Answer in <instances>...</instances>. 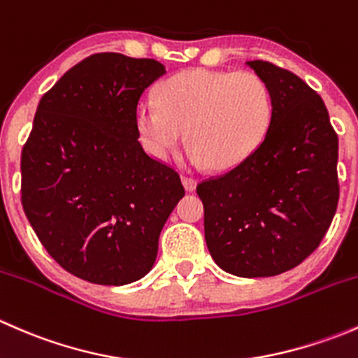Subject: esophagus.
Segmentation results:
<instances>
[{
	"label": "esophagus",
	"instance_id": "esophagus-1",
	"mask_svg": "<svg viewBox=\"0 0 358 358\" xmlns=\"http://www.w3.org/2000/svg\"><path fill=\"white\" fill-rule=\"evenodd\" d=\"M182 183H183V187H185L187 192H194L197 187V180L192 178V176H183Z\"/></svg>",
	"mask_w": 358,
	"mask_h": 358
}]
</instances>
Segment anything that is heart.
Here are the masks:
<instances>
[{
  "label": "heart",
  "instance_id": "1",
  "mask_svg": "<svg viewBox=\"0 0 358 358\" xmlns=\"http://www.w3.org/2000/svg\"><path fill=\"white\" fill-rule=\"evenodd\" d=\"M272 119L265 81L249 71L190 69L169 78L159 100L145 99L135 110L147 152L168 161L183 142L196 168L230 171L262 145Z\"/></svg>",
  "mask_w": 358,
  "mask_h": 358
}]
</instances>
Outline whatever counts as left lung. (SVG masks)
<instances>
[{"label": "left lung", "instance_id": "8db88e82", "mask_svg": "<svg viewBox=\"0 0 358 358\" xmlns=\"http://www.w3.org/2000/svg\"><path fill=\"white\" fill-rule=\"evenodd\" d=\"M265 81L272 119L262 145L227 175L197 185L216 265L272 277L319 248L338 208V135L324 100L292 72L246 62Z\"/></svg>", "mask_w": 358, "mask_h": 358}]
</instances>
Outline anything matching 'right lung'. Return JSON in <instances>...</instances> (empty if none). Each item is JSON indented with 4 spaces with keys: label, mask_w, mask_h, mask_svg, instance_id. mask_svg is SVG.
I'll list each match as a JSON object with an SVG mask.
<instances>
[{
    "label": "right lung",
    "mask_w": 358,
    "mask_h": 358,
    "mask_svg": "<svg viewBox=\"0 0 358 358\" xmlns=\"http://www.w3.org/2000/svg\"><path fill=\"white\" fill-rule=\"evenodd\" d=\"M164 74L157 60L96 53L39 100L20 161L22 206L50 256L79 279L124 286L147 275L185 196L178 173L138 142V100Z\"/></svg>",
    "instance_id": "obj_1"
}]
</instances>
